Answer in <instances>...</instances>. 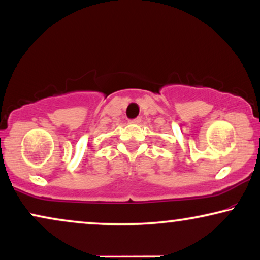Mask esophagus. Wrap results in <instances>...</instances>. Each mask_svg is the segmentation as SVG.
Wrapping results in <instances>:
<instances>
[{"mask_svg":"<svg viewBox=\"0 0 260 260\" xmlns=\"http://www.w3.org/2000/svg\"><path fill=\"white\" fill-rule=\"evenodd\" d=\"M140 122H141V118H135V119H131L130 120L131 124H138Z\"/></svg>","mask_w":260,"mask_h":260,"instance_id":"obj_1","label":"esophagus"}]
</instances>
